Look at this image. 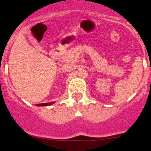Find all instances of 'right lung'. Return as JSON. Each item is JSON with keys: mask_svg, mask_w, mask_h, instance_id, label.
Returning a JSON list of instances; mask_svg holds the SVG:
<instances>
[{"mask_svg": "<svg viewBox=\"0 0 151 151\" xmlns=\"http://www.w3.org/2000/svg\"><path fill=\"white\" fill-rule=\"evenodd\" d=\"M53 103H45V104H38L37 106H50L51 104H52Z\"/></svg>", "mask_w": 151, "mask_h": 151, "instance_id": "right-lung-1", "label": "right lung"}]
</instances>
